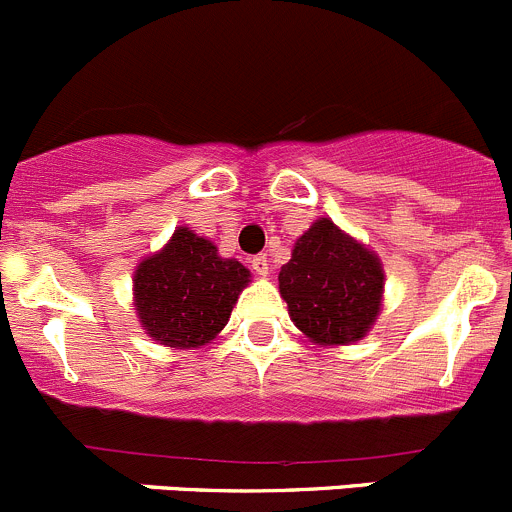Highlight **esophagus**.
Wrapping results in <instances>:
<instances>
[{
	"label": "esophagus",
	"instance_id": "1",
	"mask_svg": "<svg viewBox=\"0 0 512 512\" xmlns=\"http://www.w3.org/2000/svg\"><path fill=\"white\" fill-rule=\"evenodd\" d=\"M251 269L256 271L259 276L269 274V259H266V253H259V256H253L251 259Z\"/></svg>",
	"mask_w": 512,
	"mask_h": 512
}]
</instances>
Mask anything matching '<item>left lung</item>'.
Returning <instances> with one entry per match:
<instances>
[{"instance_id": "8db88e82", "label": "left lung", "mask_w": 512, "mask_h": 512, "mask_svg": "<svg viewBox=\"0 0 512 512\" xmlns=\"http://www.w3.org/2000/svg\"><path fill=\"white\" fill-rule=\"evenodd\" d=\"M382 281L377 256L321 218L296 241L289 264L281 266L279 289L306 337L319 344H349L362 339L377 319Z\"/></svg>"}]
</instances>
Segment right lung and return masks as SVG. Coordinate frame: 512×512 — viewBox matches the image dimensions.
Returning a JSON list of instances; mask_svg holds the SVG:
<instances>
[{"label": "right lung", "instance_id": "obj_1", "mask_svg": "<svg viewBox=\"0 0 512 512\" xmlns=\"http://www.w3.org/2000/svg\"><path fill=\"white\" fill-rule=\"evenodd\" d=\"M248 276L236 259H221L211 241L178 228L163 251L138 266L135 309L155 342L203 347L226 326Z\"/></svg>", "mask_w": 512, "mask_h": 512}]
</instances>
